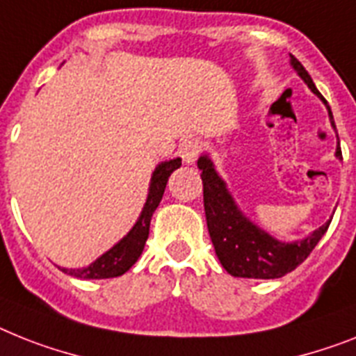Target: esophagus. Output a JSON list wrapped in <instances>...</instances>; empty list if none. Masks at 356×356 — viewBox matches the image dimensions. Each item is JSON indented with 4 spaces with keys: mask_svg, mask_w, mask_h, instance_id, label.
<instances>
[{
    "mask_svg": "<svg viewBox=\"0 0 356 356\" xmlns=\"http://www.w3.org/2000/svg\"><path fill=\"white\" fill-rule=\"evenodd\" d=\"M200 152H202V143L195 138H189V140H184L180 143V154L184 158L185 163H193L196 161V158L200 156Z\"/></svg>",
    "mask_w": 356,
    "mask_h": 356,
    "instance_id": "1",
    "label": "esophagus"
}]
</instances>
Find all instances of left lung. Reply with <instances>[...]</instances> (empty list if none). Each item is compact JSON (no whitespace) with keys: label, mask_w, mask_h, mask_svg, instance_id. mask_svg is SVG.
<instances>
[{"label":"left lung","mask_w":356,"mask_h":356,"mask_svg":"<svg viewBox=\"0 0 356 356\" xmlns=\"http://www.w3.org/2000/svg\"><path fill=\"white\" fill-rule=\"evenodd\" d=\"M291 65L295 67L300 78L309 85V89L318 98L324 99V96L318 92V89L313 83L311 76L307 74V70L295 56H291ZM324 104H327L325 99ZM327 111H330L331 123L334 127L331 108L327 107ZM334 131H337V127H334ZM337 156H342L340 142L337 147ZM198 167L202 169L204 209L211 242H213L216 257L222 262L224 269L233 277L262 278V280L284 277L309 257L311 251L320 242V238L324 236V233L330 227L331 220L302 242H278L267 233H264L262 229L252 225L248 218H243L242 213L234 205L231 195L225 189V184L214 171L209 158H200Z\"/></svg>","instance_id":"1"}]
</instances>
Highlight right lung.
I'll list each match as a JSON object with an SVG mask.
<instances>
[{
    "instance_id": "right-lung-1",
    "label": "right lung",
    "mask_w": 356,
    "mask_h": 356,
    "mask_svg": "<svg viewBox=\"0 0 356 356\" xmlns=\"http://www.w3.org/2000/svg\"><path fill=\"white\" fill-rule=\"evenodd\" d=\"M181 165L180 158L176 160L165 161L156 167V171L152 172L151 187H149V196H147L145 207H143L140 218H138L136 225L131 229V233L125 238H122L113 249H108L105 254L90 264L89 267L83 269H61L63 273L70 275V277L83 278V280H99V278H114L129 271L134 262H136L140 254H142L143 248H145L147 238H149V225H151V216L156 211L158 204H160L163 191H165L167 180L175 169Z\"/></svg>"
}]
</instances>
